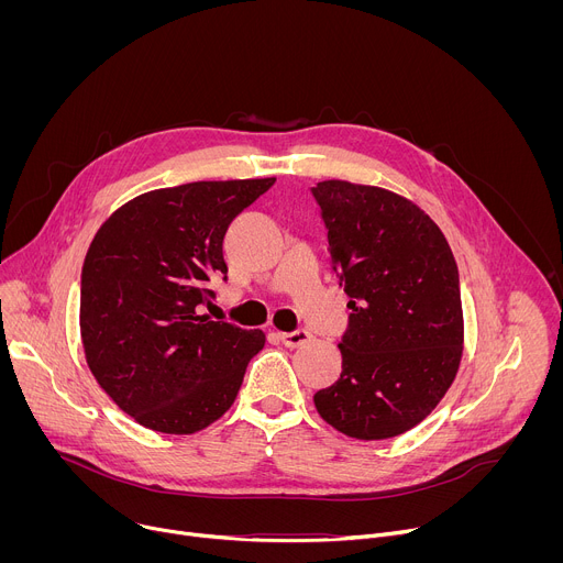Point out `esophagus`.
Listing matches in <instances>:
<instances>
[{
    "label": "esophagus",
    "mask_w": 563,
    "mask_h": 563,
    "mask_svg": "<svg viewBox=\"0 0 563 563\" xmlns=\"http://www.w3.org/2000/svg\"><path fill=\"white\" fill-rule=\"evenodd\" d=\"M309 332L307 330H296V332H283L280 334V341H283V345L285 347H289V350H294V347H300V345H305V343H309Z\"/></svg>",
    "instance_id": "obj_1"
}]
</instances>
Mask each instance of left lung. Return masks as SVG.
Wrapping results in <instances>:
<instances>
[{"mask_svg": "<svg viewBox=\"0 0 563 563\" xmlns=\"http://www.w3.org/2000/svg\"><path fill=\"white\" fill-rule=\"evenodd\" d=\"M330 256L350 296L341 378L313 394L339 432L391 439L419 426L463 356L459 269L437 222L394 191L323 180L311 189Z\"/></svg>", "mask_w": 563, "mask_h": 563, "instance_id": "1", "label": "left lung"}]
</instances>
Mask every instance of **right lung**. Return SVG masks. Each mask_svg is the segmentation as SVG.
<instances>
[{"mask_svg":"<svg viewBox=\"0 0 563 563\" xmlns=\"http://www.w3.org/2000/svg\"><path fill=\"white\" fill-rule=\"evenodd\" d=\"M276 178L189 183L146 191L98 229L82 267L79 334L100 387L140 426L194 434L235 400L263 330L202 313L224 276L231 220Z\"/></svg>","mask_w":563,"mask_h":563,"instance_id":"add662e5","label":"right lung"}]
</instances>
